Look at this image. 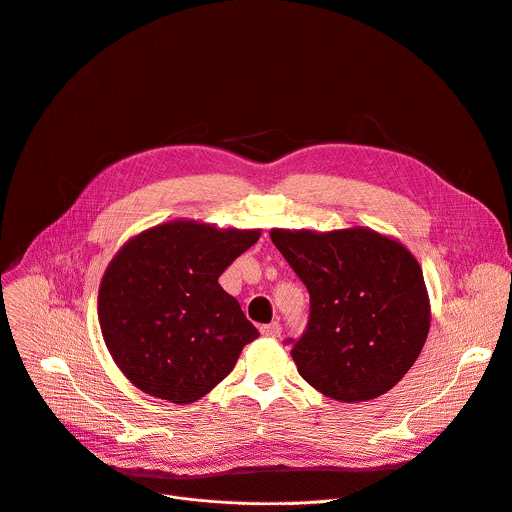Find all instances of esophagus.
<instances>
[{"label":"esophagus","mask_w":512,"mask_h":512,"mask_svg":"<svg viewBox=\"0 0 512 512\" xmlns=\"http://www.w3.org/2000/svg\"><path fill=\"white\" fill-rule=\"evenodd\" d=\"M261 335L265 337H280L282 335V324L280 322H269V324H263L261 327Z\"/></svg>","instance_id":"34e87169"}]
</instances>
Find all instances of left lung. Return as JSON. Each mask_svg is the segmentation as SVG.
<instances>
[{"mask_svg":"<svg viewBox=\"0 0 512 512\" xmlns=\"http://www.w3.org/2000/svg\"><path fill=\"white\" fill-rule=\"evenodd\" d=\"M271 241L310 294L306 331L286 341L300 376L341 402L394 388L421 355L431 324L412 253L369 228H273Z\"/></svg>","mask_w":512,"mask_h":512,"instance_id":"obj_1","label":"left lung"}]
</instances>
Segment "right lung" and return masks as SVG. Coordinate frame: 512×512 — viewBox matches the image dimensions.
Listing matches in <instances>:
<instances>
[{
    "label": "right lung",
    "instance_id": "obj_1",
    "mask_svg": "<svg viewBox=\"0 0 512 512\" xmlns=\"http://www.w3.org/2000/svg\"><path fill=\"white\" fill-rule=\"evenodd\" d=\"M259 241V230L175 220L130 239L108 265L98 314L122 374L155 398L206 396L259 337L218 277Z\"/></svg>",
    "mask_w": 512,
    "mask_h": 512
}]
</instances>
